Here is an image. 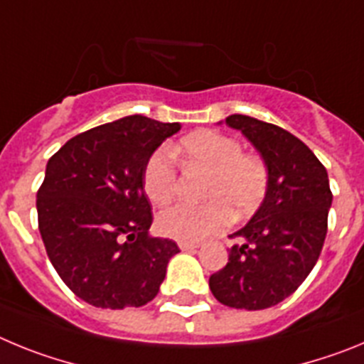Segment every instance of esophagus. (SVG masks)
Here are the masks:
<instances>
[{"mask_svg":"<svg viewBox=\"0 0 364 364\" xmlns=\"http://www.w3.org/2000/svg\"><path fill=\"white\" fill-rule=\"evenodd\" d=\"M198 246H200L198 242H184V240H180L178 242V247L182 252H195Z\"/></svg>","mask_w":364,"mask_h":364,"instance_id":"obj_1","label":"esophagus"}]
</instances>
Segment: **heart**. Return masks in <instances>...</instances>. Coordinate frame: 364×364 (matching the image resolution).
I'll return each instance as SVG.
<instances>
[{
    "label": "heart",
    "mask_w": 364,
    "mask_h": 364,
    "mask_svg": "<svg viewBox=\"0 0 364 364\" xmlns=\"http://www.w3.org/2000/svg\"><path fill=\"white\" fill-rule=\"evenodd\" d=\"M188 166L210 171L202 205L176 204L156 218L159 231L169 239L198 242L228 226L233 217H247L264 200L268 166L255 154H244L237 140L217 131H195L180 142ZM176 169L169 149L160 147L144 167V191L153 204H167L175 195Z\"/></svg>",
    "instance_id": "b5f03b06"
}]
</instances>
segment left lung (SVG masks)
Here are the masks:
<instances>
[{
    "instance_id": "8db88e82",
    "label": "left lung",
    "mask_w": 364,
    "mask_h": 364,
    "mask_svg": "<svg viewBox=\"0 0 364 364\" xmlns=\"http://www.w3.org/2000/svg\"><path fill=\"white\" fill-rule=\"evenodd\" d=\"M224 124L255 147L269 184L250 222L230 235L242 244L228 250L230 260L211 275L210 290L224 306L264 310L290 297L314 269L326 239L332 191L323 164L291 133L244 114Z\"/></svg>"
}]
</instances>
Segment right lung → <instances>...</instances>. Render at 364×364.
Instances as JSON below:
<instances>
[{"instance_id":"add662e5","label":"right lung","mask_w":364,"mask_h":364,"mask_svg":"<svg viewBox=\"0 0 364 364\" xmlns=\"http://www.w3.org/2000/svg\"><path fill=\"white\" fill-rule=\"evenodd\" d=\"M178 122L125 117L89 129L50 156L36 195L38 226L54 269L96 308L156 297L176 242L149 237L144 167Z\"/></svg>"}]
</instances>
